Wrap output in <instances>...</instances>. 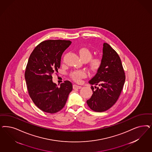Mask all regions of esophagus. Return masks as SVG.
<instances>
[{"label": "esophagus", "instance_id": "1", "mask_svg": "<svg viewBox=\"0 0 152 152\" xmlns=\"http://www.w3.org/2000/svg\"><path fill=\"white\" fill-rule=\"evenodd\" d=\"M82 88V87L81 86H78V85H77V84H74L73 85V89H80V88Z\"/></svg>", "mask_w": 152, "mask_h": 152}]
</instances>
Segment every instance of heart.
Listing matches in <instances>:
<instances>
[{
    "label": "heart",
    "instance_id": "obj_1",
    "mask_svg": "<svg viewBox=\"0 0 152 152\" xmlns=\"http://www.w3.org/2000/svg\"><path fill=\"white\" fill-rule=\"evenodd\" d=\"M79 54L80 58L83 61H87L89 59H90L89 61V66L91 69H96L100 66L101 63V59L98 58L91 59L92 56V54L88 48H82L79 49ZM71 75L74 80L75 81H79L80 79L83 78L86 76V73L83 71H76L73 72Z\"/></svg>",
    "mask_w": 152,
    "mask_h": 152
}]
</instances>
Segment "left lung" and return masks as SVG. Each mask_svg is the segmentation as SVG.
I'll use <instances>...</instances> for the list:
<instances>
[{
	"instance_id": "8db88e82",
	"label": "left lung",
	"mask_w": 152,
	"mask_h": 152,
	"mask_svg": "<svg viewBox=\"0 0 152 152\" xmlns=\"http://www.w3.org/2000/svg\"><path fill=\"white\" fill-rule=\"evenodd\" d=\"M101 63L97 73L88 83L93 94L87 101L94 111L101 113L111 107L119 97L125 80L121 59L109 45L104 42Z\"/></svg>"
}]
</instances>
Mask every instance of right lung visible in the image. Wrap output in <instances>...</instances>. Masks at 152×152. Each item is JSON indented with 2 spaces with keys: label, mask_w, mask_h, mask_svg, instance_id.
<instances>
[{
  "label": "right lung",
  "mask_w": 152,
  "mask_h": 152,
  "mask_svg": "<svg viewBox=\"0 0 152 152\" xmlns=\"http://www.w3.org/2000/svg\"><path fill=\"white\" fill-rule=\"evenodd\" d=\"M72 42L61 39L45 41L35 48L29 56L25 74L27 89L34 103L45 113L60 111L73 89L69 80L58 87L52 77L58 72L62 54Z\"/></svg>",
  "instance_id": "add662e5"
}]
</instances>
